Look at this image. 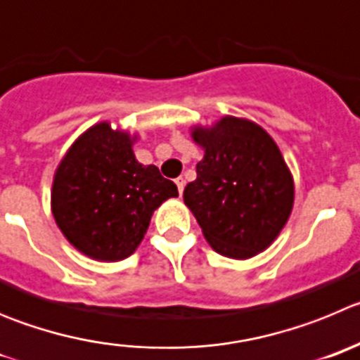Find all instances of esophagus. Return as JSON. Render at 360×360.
<instances>
[{"label":"esophagus","mask_w":360,"mask_h":360,"mask_svg":"<svg viewBox=\"0 0 360 360\" xmlns=\"http://www.w3.org/2000/svg\"><path fill=\"white\" fill-rule=\"evenodd\" d=\"M176 184H177V190H179V193H183V190H184V179H183V177H177Z\"/></svg>","instance_id":"obj_1"}]
</instances>
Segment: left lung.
<instances>
[{"mask_svg":"<svg viewBox=\"0 0 360 360\" xmlns=\"http://www.w3.org/2000/svg\"><path fill=\"white\" fill-rule=\"evenodd\" d=\"M192 138L204 158L183 199L204 238L235 260L265 251L294 204L292 174L278 145L260 125L236 116H222L212 127L193 125Z\"/></svg>","mask_w":360,"mask_h":360,"instance_id":"left-lung-1","label":"left lung"}]
</instances>
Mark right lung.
I'll list each match as a JSON object with an SVG mask.
<instances>
[{
  "label": "right lung",
  "instance_id": "obj_1",
  "mask_svg": "<svg viewBox=\"0 0 360 360\" xmlns=\"http://www.w3.org/2000/svg\"><path fill=\"white\" fill-rule=\"evenodd\" d=\"M136 134L100 122L73 141L55 170V222L66 240L93 260L131 257L143 240L152 213L179 195L160 168L136 160Z\"/></svg>",
  "mask_w": 360,
  "mask_h": 360
}]
</instances>
